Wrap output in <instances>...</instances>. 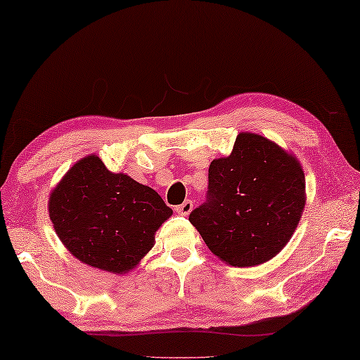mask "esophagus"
I'll list each match as a JSON object with an SVG mask.
<instances>
[{
    "mask_svg": "<svg viewBox=\"0 0 360 360\" xmlns=\"http://www.w3.org/2000/svg\"><path fill=\"white\" fill-rule=\"evenodd\" d=\"M191 210H193V202L190 201V199H186L185 202H181L180 205H176V207H175V212H176V214H179V215H184V217L190 214Z\"/></svg>",
    "mask_w": 360,
    "mask_h": 360,
    "instance_id": "esophagus-1",
    "label": "esophagus"
}]
</instances>
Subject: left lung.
Returning a JSON list of instances; mask_svg holds the SVG:
<instances>
[{
	"label": "left lung",
	"mask_w": 360,
	"mask_h": 360,
	"mask_svg": "<svg viewBox=\"0 0 360 360\" xmlns=\"http://www.w3.org/2000/svg\"><path fill=\"white\" fill-rule=\"evenodd\" d=\"M304 204L298 159L262 135L240 132L231 155L210 162L207 199L190 221L220 260L257 266L284 249Z\"/></svg>",
	"instance_id": "8db88e82"
}]
</instances>
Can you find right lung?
I'll return each instance as SVG.
<instances>
[{
    "mask_svg": "<svg viewBox=\"0 0 360 360\" xmlns=\"http://www.w3.org/2000/svg\"><path fill=\"white\" fill-rule=\"evenodd\" d=\"M170 215L153 188L110 172L96 155L79 159L49 196L62 244L79 262L115 274L137 266Z\"/></svg>",
    "mask_w": 360,
    "mask_h": 360,
    "instance_id": "1",
    "label": "right lung"
}]
</instances>
